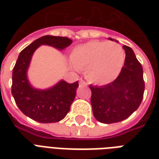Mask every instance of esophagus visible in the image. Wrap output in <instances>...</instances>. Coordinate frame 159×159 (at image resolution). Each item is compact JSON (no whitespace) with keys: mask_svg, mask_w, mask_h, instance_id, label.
Segmentation results:
<instances>
[{"mask_svg":"<svg viewBox=\"0 0 159 159\" xmlns=\"http://www.w3.org/2000/svg\"><path fill=\"white\" fill-rule=\"evenodd\" d=\"M80 86H81V87H82V86H83V87H84V86H87V83H86L85 81H84L81 80L80 81Z\"/></svg>","mask_w":159,"mask_h":159,"instance_id":"34e87169","label":"esophagus"}]
</instances>
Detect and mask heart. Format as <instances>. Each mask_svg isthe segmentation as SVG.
I'll list each match as a JSON object with an SVG mask.
<instances>
[{
  "mask_svg": "<svg viewBox=\"0 0 159 159\" xmlns=\"http://www.w3.org/2000/svg\"><path fill=\"white\" fill-rule=\"evenodd\" d=\"M70 61L79 70H85L86 78L93 83L107 84L119 75L125 54L116 43L91 41L74 48Z\"/></svg>",
  "mask_w": 159,
  "mask_h": 159,
  "instance_id": "obj_1",
  "label": "heart"
}]
</instances>
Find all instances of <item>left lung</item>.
<instances>
[{
	"instance_id": "obj_1",
	"label": "left lung",
	"mask_w": 159,
	"mask_h": 159,
	"mask_svg": "<svg viewBox=\"0 0 159 159\" xmlns=\"http://www.w3.org/2000/svg\"><path fill=\"white\" fill-rule=\"evenodd\" d=\"M123 49L125 63L117 78L105 85H89L93 113L96 120L104 124L119 122L129 117L138 109L144 96L141 64L130 47L124 45Z\"/></svg>"
}]
</instances>
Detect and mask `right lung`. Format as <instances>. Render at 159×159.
<instances>
[{
  "label": "right lung",
  "mask_w": 159,
  "mask_h": 159,
  "mask_svg": "<svg viewBox=\"0 0 159 159\" xmlns=\"http://www.w3.org/2000/svg\"><path fill=\"white\" fill-rule=\"evenodd\" d=\"M72 43L66 37L46 35L34 41L20 53L12 74L11 93L18 107L25 116L40 123L58 122L70 111L79 87L78 81L60 80L47 89H35L28 80L27 71L34 52L41 45L63 50Z\"/></svg>",
  "instance_id": "add662e5"
}]
</instances>
